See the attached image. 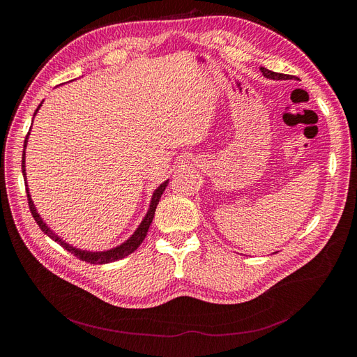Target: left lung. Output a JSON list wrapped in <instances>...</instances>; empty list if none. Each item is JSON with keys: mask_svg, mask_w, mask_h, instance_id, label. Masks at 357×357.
<instances>
[{"mask_svg": "<svg viewBox=\"0 0 357 357\" xmlns=\"http://www.w3.org/2000/svg\"><path fill=\"white\" fill-rule=\"evenodd\" d=\"M261 71H262V74L265 75L266 79H273V80H286L289 75L287 74H282V73H274V71H269V70H266V68H264V67H261Z\"/></svg>", "mask_w": 357, "mask_h": 357, "instance_id": "8db88e82", "label": "left lung"}]
</instances>
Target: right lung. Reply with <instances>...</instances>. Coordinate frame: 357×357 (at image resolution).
Masks as SVG:
<instances>
[{
    "label": "right lung",
    "mask_w": 357,
    "mask_h": 357,
    "mask_svg": "<svg viewBox=\"0 0 357 357\" xmlns=\"http://www.w3.org/2000/svg\"><path fill=\"white\" fill-rule=\"evenodd\" d=\"M40 107H41V104L38 105V109H40ZM38 109L36 110L34 116L37 114ZM29 131H31V128H29ZM28 137H29V132L26 134V138H25L24 155H22V172H24V180L25 181H26V174H25V149H26V143H28ZM25 186H26V197H28V205H29L31 214H32V218H34V220L37 222V225L40 226V229L45 232L47 236H50L53 241H56L59 245H62L63 248H66V250H68L71 255H74L75 257H79V259H82V261L88 262V264L102 265V264H110V262L119 261V259L126 257L128 255H131L132 252H135L137 248L139 247V244L143 243V240L146 238V235H147V231L150 228V223H152V220L155 218V211H156V207H158V204H159V199L162 197V193H164L165 188L168 186V180L162 183V185L153 192L152 201H150V208H149V211L146 214V218L143 219V222L139 223L137 231L131 236H129V238L123 244L117 245L114 248H110V250H107V252H86V250H80V248H75V247L67 244L66 241H62L59 236L56 234H53V231L49 228V226L45 222H43V219L40 218V214L36 210L34 202H32V199H31L26 183H25Z\"/></svg>",
    "instance_id": "obj_1"
}]
</instances>
